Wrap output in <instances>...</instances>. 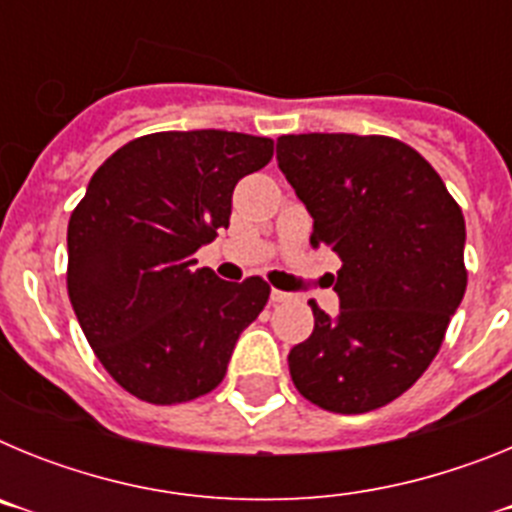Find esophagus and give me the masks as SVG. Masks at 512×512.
Returning a JSON list of instances; mask_svg holds the SVG:
<instances>
[{"instance_id": "obj_1", "label": "esophagus", "mask_w": 512, "mask_h": 512, "mask_svg": "<svg viewBox=\"0 0 512 512\" xmlns=\"http://www.w3.org/2000/svg\"><path fill=\"white\" fill-rule=\"evenodd\" d=\"M292 300V295L289 292H282V289H271V302L274 305H279V302H289Z\"/></svg>"}]
</instances>
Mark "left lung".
I'll return each mask as SVG.
<instances>
[{
    "label": "left lung",
    "instance_id": "8db88e82",
    "mask_svg": "<svg viewBox=\"0 0 512 512\" xmlns=\"http://www.w3.org/2000/svg\"><path fill=\"white\" fill-rule=\"evenodd\" d=\"M277 161L312 217V246L341 256V310L289 351L297 392L341 415L377 410L418 382L467 289L464 215L415 148L384 135L305 133Z\"/></svg>",
    "mask_w": 512,
    "mask_h": 512
}]
</instances>
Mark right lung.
Here are the masks:
<instances>
[{"label":"right lung","mask_w":512,"mask_h":512,"mask_svg":"<svg viewBox=\"0 0 512 512\" xmlns=\"http://www.w3.org/2000/svg\"><path fill=\"white\" fill-rule=\"evenodd\" d=\"M274 140L228 130L151 133L112 153L69 220V297L110 377L176 405L223 382L269 300L261 277L223 282L194 253L228 228L233 189Z\"/></svg>","instance_id":"1"}]
</instances>
